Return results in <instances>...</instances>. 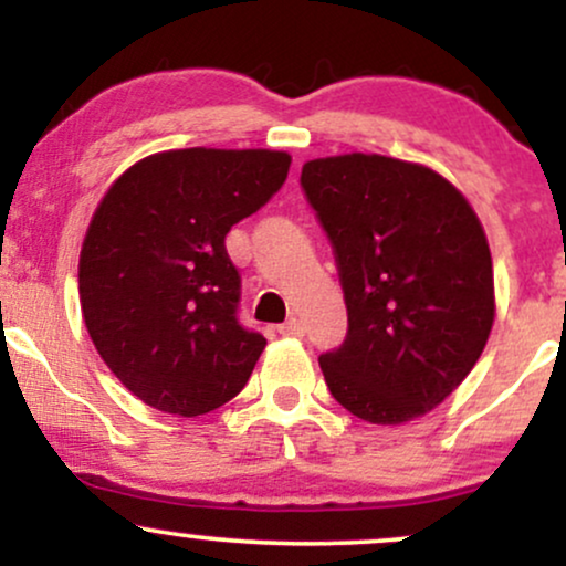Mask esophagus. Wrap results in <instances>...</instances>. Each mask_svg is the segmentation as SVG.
<instances>
[{"label":"esophagus","instance_id":"esophagus-1","mask_svg":"<svg viewBox=\"0 0 566 566\" xmlns=\"http://www.w3.org/2000/svg\"><path fill=\"white\" fill-rule=\"evenodd\" d=\"M279 335H287V337H301L303 335V322L301 319H287L284 324H279Z\"/></svg>","mask_w":566,"mask_h":566}]
</instances>
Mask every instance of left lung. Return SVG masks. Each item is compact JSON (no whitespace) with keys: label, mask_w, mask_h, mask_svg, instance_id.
I'll return each instance as SVG.
<instances>
[{"label":"left lung","mask_w":566,"mask_h":566,"mask_svg":"<svg viewBox=\"0 0 566 566\" xmlns=\"http://www.w3.org/2000/svg\"><path fill=\"white\" fill-rule=\"evenodd\" d=\"M301 186L335 247L348 335L319 356L356 418L401 426L471 373L495 322L482 220L437 170L380 154L303 165Z\"/></svg>","instance_id":"1"}]
</instances>
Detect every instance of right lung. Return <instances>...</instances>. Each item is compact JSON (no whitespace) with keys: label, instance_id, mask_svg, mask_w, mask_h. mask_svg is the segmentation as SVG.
Instances as JSON below:
<instances>
[{"label":"right lung","instance_id":"add662e5","mask_svg":"<svg viewBox=\"0 0 566 566\" xmlns=\"http://www.w3.org/2000/svg\"><path fill=\"white\" fill-rule=\"evenodd\" d=\"M290 161L269 148H175L135 161L95 207L80 255L84 327L148 407L197 418L250 380L265 337L237 319L226 233L274 197Z\"/></svg>","mask_w":566,"mask_h":566}]
</instances>
